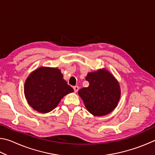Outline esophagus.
<instances>
[{
	"label": "esophagus",
	"instance_id": "1",
	"mask_svg": "<svg viewBox=\"0 0 155 155\" xmlns=\"http://www.w3.org/2000/svg\"><path fill=\"white\" fill-rule=\"evenodd\" d=\"M73 89H74V92H77V91H78V89H79V87H78V86H74V87H73Z\"/></svg>",
	"mask_w": 155,
	"mask_h": 155
}]
</instances>
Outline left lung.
<instances>
[{
    "instance_id": "1",
    "label": "left lung",
    "mask_w": 155,
    "mask_h": 155,
    "mask_svg": "<svg viewBox=\"0 0 155 155\" xmlns=\"http://www.w3.org/2000/svg\"><path fill=\"white\" fill-rule=\"evenodd\" d=\"M90 85L78 91L88 111L96 116L111 112L118 103L120 88L114 76L106 70L90 72L85 78Z\"/></svg>"
}]
</instances>
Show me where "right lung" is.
I'll list each match as a JSON object with an SVG mask.
<instances>
[{
  "label": "right lung",
  "mask_w": 155,
  "mask_h": 155,
  "mask_svg": "<svg viewBox=\"0 0 155 155\" xmlns=\"http://www.w3.org/2000/svg\"><path fill=\"white\" fill-rule=\"evenodd\" d=\"M73 91L57 68H38L28 76L25 84L28 103L40 113L51 111L63 97Z\"/></svg>",
  "instance_id": "1"
}]
</instances>
